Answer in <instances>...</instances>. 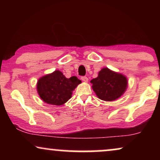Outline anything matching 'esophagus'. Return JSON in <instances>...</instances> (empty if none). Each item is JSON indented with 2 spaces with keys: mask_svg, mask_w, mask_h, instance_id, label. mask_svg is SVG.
<instances>
[{
  "mask_svg": "<svg viewBox=\"0 0 160 160\" xmlns=\"http://www.w3.org/2000/svg\"><path fill=\"white\" fill-rule=\"evenodd\" d=\"M82 80L83 81V82H88V78L87 77H86V76H82Z\"/></svg>",
  "mask_w": 160,
  "mask_h": 160,
  "instance_id": "34e87169",
  "label": "esophagus"
}]
</instances>
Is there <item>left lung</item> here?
Masks as SVG:
<instances>
[{"label":"left lung","instance_id":"1","mask_svg":"<svg viewBox=\"0 0 160 160\" xmlns=\"http://www.w3.org/2000/svg\"><path fill=\"white\" fill-rule=\"evenodd\" d=\"M92 88L99 99L104 101H113L119 98L128 88V78L108 68H103L97 78L90 82Z\"/></svg>","mask_w":160,"mask_h":160}]
</instances>
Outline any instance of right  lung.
Here are the masks:
<instances>
[{
  "label": "right lung",
  "instance_id": "right-lung-1",
  "mask_svg": "<svg viewBox=\"0 0 160 160\" xmlns=\"http://www.w3.org/2000/svg\"><path fill=\"white\" fill-rule=\"evenodd\" d=\"M81 83L76 76L68 78L56 70L39 78L36 88L41 99L46 103L61 106L71 98L73 91Z\"/></svg>",
  "mask_w": 160,
  "mask_h": 160
}]
</instances>
